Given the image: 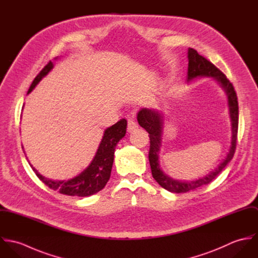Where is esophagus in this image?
I'll list each match as a JSON object with an SVG mask.
<instances>
[{
  "mask_svg": "<svg viewBox=\"0 0 258 258\" xmlns=\"http://www.w3.org/2000/svg\"><path fill=\"white\" fill-rule=\"evenodd\" d=\"M136 129H138V124L133 119H129L128 120V128H127L128 132L131 133V132L135 131Z\"/></svg>",
  "mask_w": 258,
  "mask_h": 258,
  "instance_id": "34e87169",
  "label": "esophagus"
}]
</instances>
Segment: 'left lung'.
Listing matches in <instances>:
<instances>
[{
  "label": "left lung",
  "mask_w": 258,
  "mask_h": 258,
  "mask_svg": "<svg viewBox=\"0 0 258 258\" xmlns=\"http://www.w3.org/2000/svg\"><path fill=\"white\" fill-rule=\"evenodd\" d=\"M187 74L186 82L190 83L192 80L198 78L211 77L221 87L223 90L226 100L228 114L230 119L231 126V140L230 146L226 156L221 163L216 167L215 170L211 171L206 176L195 180L182 181L173 179L169 175L165 174L160 166V153L162 148V139L164 132L165 124V115L161 110L141 108L137 113V121L141 127H143L148 133L150 138V151H149V162L151 166V171L153 178L156 182L165 189L181 194L189 190L197 189L205 184H210L220 173L224 169V167L231 161L235 146H236V136H237V127H238V103L236 93L232 84L226 78V76L221 71L216 68L211 61H209L204 56L200 55L198 51L194 48L188 47L187 49Z\"/></svg>",
  "instance_id": "1"
}]
</instances>
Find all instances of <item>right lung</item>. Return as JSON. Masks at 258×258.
Returning a JSON list of instances; mask_svg holds the SVG:
<instances>
[{"label": "right lung", "mask_w": 258, "mask_h": 258, "mask_svg": "<svg viewBox=\"0 0 258 258\" xmlns=\"http://www.w3.org/2000/svg\"><path fill=\"white\" fill-rule=\"evenodd\" d=\"M55 59H57V57ZM53 67L54 64L51 61H49V63L45 66L44 69L37 74V77L33 81L28 91V94H30L36 88L39 81L44 76H46L52 71ZM126 129L127 120L125 119H122L118 121L116 124L106 128L103 132V136L99 143L98 149L90 164L80 174L68 181H57L45 178L37 172V169L33 167L29 160L28 162L38 177V179L53 190H57L62 195L74 197L92 196L101 190L105 186V184H107L110 178L112 165L114 161L115 147L118 144V142L122 138H124L126 134Z\"/></svg>", "instance_id": "obj_1"}]
</instances>
